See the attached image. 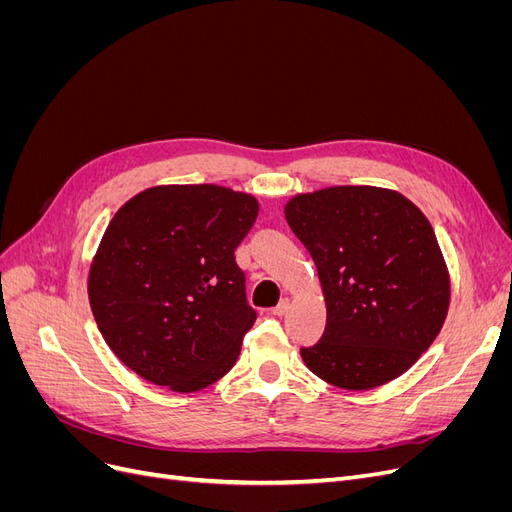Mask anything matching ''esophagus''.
I'll use <instances>...</instances> for the list:
<instances>
[{
  "mask_svg": "<svg viewBox=\"0 0 512 512\" xmlns=\"http://www.w3.org/2000/svg\"><path fill=\"white\" fill-rule=\"evenodd\" d=\"M288 309H290V301H288V299H282L280 303H277V305L271 309V314H273V316H284V314L288 312Z\"/></svg>",
  "mask_w": 512,
  "mask_h": 512,
  "instance_id": "esophagus-1",
  "label": "esophagus"
}]
</instances>
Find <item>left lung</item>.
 Wrapping results in <instances>:
<instances>
[{
  "label": "left lung",
  "mask_w": 512,
  "mask_h": 512,
  "mask_svg": "<svg viewBox=\"0 0 512 512\" xmlns=\"http://www.w3.org/2000/svg\"><path fill=\"white\" fill-rule=\"evenodd\" d=\"M286 220L312 254L327 327L301 348L305 365L339 389H374L421 356L446 318L448 273L438 239L408 198L371 185L294 196Z\"/></svg>",
  "instance_id": "left-lung-1"
}]
</instances>
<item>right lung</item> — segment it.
<instances>
[{
    "label": "right lung",
    "instance_id": "right-lung-1",
    "mask_svg": "<svg viewBox=\"0 0 512 512\" xmlns=\"http://www.w3.org/2000/svg\"><path fill=\"white\" fill-rule=\"evenodd\" d=\"M258 203L220 185H160L130 198L89 271L96 324L138 376L192 393L235 365L256 312L235 250Z\"/></svg>",
    "mask_w": 512,
    "mask_h": 512
}]
</instances>
